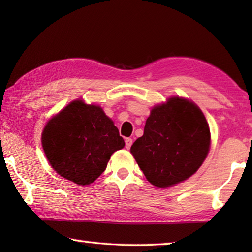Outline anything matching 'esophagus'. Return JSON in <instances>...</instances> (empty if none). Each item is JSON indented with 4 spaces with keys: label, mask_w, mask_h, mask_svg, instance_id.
<instances>
[{
    "label": "esophagus",
    "mask_w": 252,
    "mask_h": 252,
    "mask_svg": "<svg viewBox=\"0 0 252 252\" xmlns=\"http://www.w3.org/2000/svg\"><path fill=\"white\" fill-rule=\"evenodd\" d=\"M131 146H132V139L131 138H126V148L127 149V150H129V149L131 148Z\"/></svg>",
    "instance_id": "34e87169"
}]
</instances>
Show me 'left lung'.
<instances>
[{
  "instance_id": "8db88e82",
  "label": "left lung",
  "mask_w": 252,
  "mask_h": 252,
  "mask_svg": "<svg viewBox=\"0 0 252 252\" xmlns=\"http://www.w3.org/2000/svg\"><path fill=\"white\" fill-rule=\"evenodd\" d=\"M210 149V129L202 111L172 96L156 105L131 153L148 181L167 188L187 180L201 167Z\"/></svg>"
}]
</instances>
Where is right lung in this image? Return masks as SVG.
I'll return each instance as SVG.
<instances>
[{"instance_id":"add662e5","label":"right lung","mask_w":252,"mask_h":252,"mask_svg":"<svg viewBox=\"0 0 252 252\" xmlns=\"http://www.w3.org/2000/svg\"><path fill=\"white\" fill-rule=\"evenodd\" d=\"M42 147L57 173L87 186L101 176L125 140L99 105L75 100L46 123Z\"/></svg>"}]
</instances>
